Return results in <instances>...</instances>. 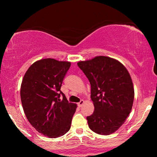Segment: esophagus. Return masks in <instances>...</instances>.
I'll return each instance as SVG.
<instances>
[{"label": "esophagus", "instance_id": "obj_1", "mask_svg": "<svg viewBox=\"0 0 157 157\" xmlns=\"http://www.w3.org/2000/svg\"><path fill=\"white\" fill-rule=\"evenodd\" d=\"M84 101L83 100H81L80 101H79V102L78 103V105L79 106V107H81L82 106V105L84 104Z\"/></svg>", "mask_w": 157, "mask_h": 157}]
</instances>
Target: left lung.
<instances>
[{
	"label": "left lung",
	"mask_w": 157,
	"mask_h": 157,
	"mask_svg": "<svg viewBox=\"0 0 157 157\" xmlns=\"http://www.w3.org/2000/svg\"><path fill=\"white\" fill-rule=\"evenodd\" d=\"M91 84V98L95 111L87 116L89 128L101 135L119 129L131 112L134 98L128 71L112 58L99 56L78 63Z\"/></svg>",
	"instance_id": "8db88e82"
}]
</instances>
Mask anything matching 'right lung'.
<instances>
[{
  "mask_svg": "<svg viewBox=\"0 0 157 157\" xmlns=\"http://www.w3.org/2000/svg\"><path fill=\"white\" fill-rule=\"evenodd\" d=\"M70 66L68 62L41 59L23 77L21 99L24 113L36 131L48 137L63 136L71 128L77 105L68 102L60 90Z\"/></svg>",
  "mask_w": 157,
  "mask_h": 157,
  "instance_id": "obj_1",
  "label": "right lung"
}]
</instances>
